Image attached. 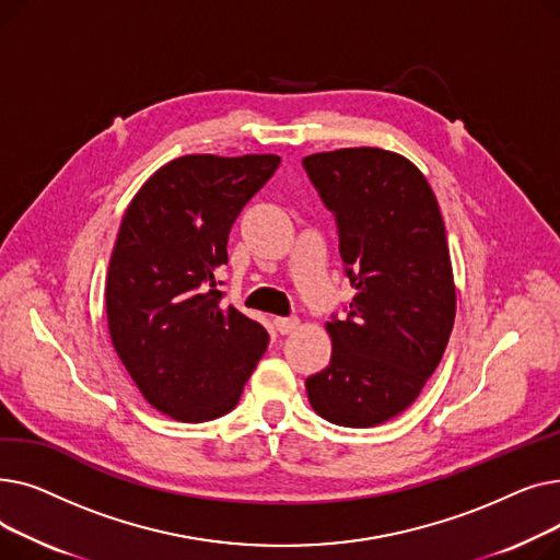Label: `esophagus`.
Segmentation results:
<instances>
[{
  "label": "esophagus",
  "instance_id": "1",
  "mask_svg": "<svg viewBox=\"0 0 560 560\" xmlns=\"http://www.w3.org/2000/svg\"><path fill=\"white\" fill-rule=\"evenodd\" d=\"M275 325H277V331L281 336H288V334H292V331L300 327V319L298 317H277Z\"/></svg>",
  "mask_w": 560,
  "mask_h": 560
}]
</instances>
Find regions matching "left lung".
<instances>
[{"instance_id": "8db88e82", "label": "left lung", "mask_w": 560, "mask_h": 560, "mask_svg": "<svg viewBox=\"0 0 560 560\" xmlns=\"http://www.w3.org/2000/svg\"><path fill=\"white\" fill-rule=\"evenodd\" d=\"M336 218L345 275L357 290L334 315L329 365L306 378L315 413L340 427H376L413 404L454 327L456 288L445 222L408 159L351 147L302 161Z\"/></svg>"}]
</instances>
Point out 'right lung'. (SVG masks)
<instances>
[{
    "label": "right lung",
    "instance_id": "add662e5",
    "mask_svg": "<svg viewBox=\"0 0 560 560\" xmlns=\"http://www.w3.org/2000/svg\"><path fill=\"white\" fill-rule=\"evenodd\" d=\"M281 159L190 154L152 174L122 218L106 277L113 347L142 397L179 422L238 404L270 336L224 306L229 231Z\"/></svg>",
    "mask_w": 560,
    "mask_h": 560
}]
</instances>
